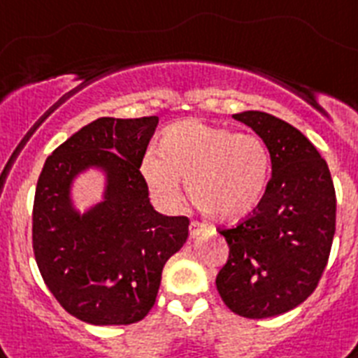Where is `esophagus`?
Wrapping results in <instances>:
<instances>
[{"label":"esophagus","mask_w":358,"mask_h":358,"mask_svg":"<svg viewBox=\"0 0 358 358\" xmlns=\"http://www.w3.org/2000/svg\"><path fill=\"white\" fill-rule=\"evenodd\" d=\"M189 232H191V238H196V236L207 232V225H203V223H198V222H191V225H189Z\"/></svg>","instance_id":"1"}]
</instances>
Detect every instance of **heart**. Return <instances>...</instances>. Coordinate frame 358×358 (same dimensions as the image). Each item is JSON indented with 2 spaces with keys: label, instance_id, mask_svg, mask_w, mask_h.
Listing matches in <instances>:
<instances>
[{
  "label": "heart",
  "instance_id": "b5f03b06",
  "mask_svg": "<svg viewBox=\"0 0 358 358\" xmlns=\"http://www.w3.org/2000/svg\"><path fill=\"white\" fill-rule=\"evenodd\" d=\"M160 158L148 155L141 173L145 185L164 205L189 200L217 222H238L257 209L270 175V155L254 133L187 119L162 135Z\"/></svg>",
  "mask_w": 358,
  "mask_h": 358
}]
</instances>
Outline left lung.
<instances>
[{
  "mask_svg": "<svg viewBox=\"0 0 358 358\" xmlns=\"http://www.w3.org/2000/svg\"><path fill=\"white\" fill-rule=\"evenodd\" d=\"M232 117L265 142L272 176L252 216L220 231L231 250L216 288L234 313L265 319L315 290L331 250L337 200L328 164L299 129L263 111Z\"/></svg>",
  "mask_w": 358,
  "mask_h": 358,
  "instance_id": "left-lung-1",
  "label": "left lung"
}]
</instances>
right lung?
Returning <instances> with one entry per match:
<instances>
[{
  "instance_id": "obj_1",
  "label": "right lung",
  "mask_w": 358,
  "mask_h": 358,
  "mask_svg": "<svg viewBox=\"0 0 358 358\" xmlns=\"http://www.w3.org/2000/svg\"><path fill=\"white\" fill-rule=\"evenodd\" d=\"M158 117H101L45 162L32 214L34 256L59 304L88 324H133L153 308L166 261L187 241L189 220L149 201L141 166ZM105 178L101 201L80 211L73 183Z\"/></svg>"
}]
</instances>
